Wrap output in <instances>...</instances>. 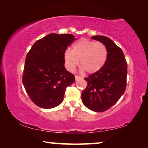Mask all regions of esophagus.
Wrapping results in <instances>:
<instances>
[{"mask_svg": "<svg viewBox=\"0 0 148 148\" xmlns=\"http://www.w3.org/2000/svg\"><path fill=\"white\" fill-rule=\"evenodd\" d=\"M82 77L81 76H78V75H76V76H75V79H76V80H78V79H82Z\"/></svg>", "mask_w": 148, "mask_h": 148, "instance_id": "esophagus-1", "label": "esophagus"}]
</instances>
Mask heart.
I'll return each instance as SVG.
<instances>
[{"label": "heart", "mask_w": 148, "mask_h": 148, "mask_svg": "<svg viewBox=\"0 0 148 148\" xmlns=\"http://www.w3.org/2000/svg\"><path fill=\"white\" fill-rule=\"evenodd\" d=\"M108 51L104 44L82 38L72 46V50L66 49L64 53L65 65L67 69L74 72L80 64L87 73L99 71L107 60Z\"/></svg>", "instance_id": "1"}]
</instances>
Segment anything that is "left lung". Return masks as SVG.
<instances>
[{
  "label": "left lung",
  "mask_w": 148,
  "mask_h": 148,
  "mask_svg": "<svg viewBox=\"0 0 148 148\" xmlns=\"http://www.w3.org/2000/svg\"><path fill=\"white\" fill-rule=\"evenodd\" d=\"M91 38L105 45L108 57L99 71L85 78L87 86L82 92V100L87 108L102 112L116 104L124 94L127 63L121 49L111 39L105 36H94Z\"/></svg>",
  "instance_id": "obj_1"
}]
</instances>
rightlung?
I'll return each instance as SVG.
<instances>
[{
	"label": "right lung",
	"instance_id": "obj_1",
	"mask_svg": "<svg viewBox=\"0 0 148 148\" xmlns=\"http://www.w3.org/2000/svg\"><path fill=\"white\" fill-rule=\"evenodd\" d=\"M75 40L72 34L51 33L37 40L27 54L22 82L37 106L53 108L63 101L75 77L64 66V53Z\"/></svg>",
	"mask_w": 148,
	"mask_h": 148
}]
</instances>
